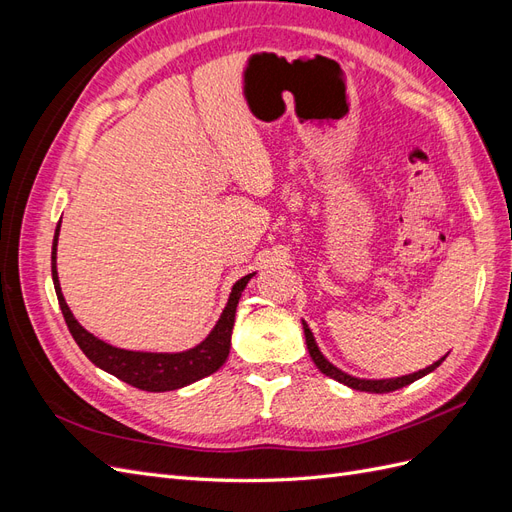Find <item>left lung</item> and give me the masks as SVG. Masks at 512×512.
<instances>
[{
  "label": "left lung",
  "instance_id": "8db88e82",
  "mask_svg": "<svg viewBox=\"0 0 512 512\" xmlns=\"http://www.w3.org/2000/svg\"><path fill=\"white\" fill-rule=\"evenodd\" d=\"M303 324V333H305V344H307V350H309V356H312L314 365L322 371L324 376H329L337 382H342L346 386H350V389L354 391H363V393H391V391H397V389H404V386L416 382L418 378H423L427 374H431L433 369H438L442 365V361L446 359L448 354H444L442 359H438L436 363H431L429 367L425 369H418L414 371V374H408V376H399V378H356V376H350L346 374V371H342L339 367H335L327 356H324L316 344V337L312 333V329L307 327V322L301 320Z\"/></svg>",
  "mask_w": 512,
  "mask_h": 512
}]
</instances>
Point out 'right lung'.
Here are the masks:
<instances>
[{
    "instance_id": "1",
    "label": "right lung",
    "mask_w": 512,
    "mask_h": 512,
    "mask_svg": "<svg viewBox=\"0 0 512 512\" xmlns=\"http://www.w3.org/2000/svg\"><path fill=\"white\" fill-rule=\"evenodd\" d=\"M59 228H61V220L55 228L53 252H51V273H53L57 301L61 307V314L66 318L68 329L74 337V342L79 344V348L85 352V356L91 363L100 367L102 371H106V374H111L126 384L149 393L183 389V386L215 374V371L226 363L228 352H230V335H232V327H235L237 303L241 299V292L245 290L247 282L256 275V271L243 275L241 280L232 284L222 316L218 318V322H215L211 333L194 348L181 350V352L123 350V348L106 344L94 333H89L85 327H81V322L76 320L74 314L70 312V307L64 299V292H61V286H59V275H57Z\"/></svg>"
}]
</instances>
